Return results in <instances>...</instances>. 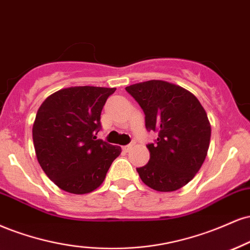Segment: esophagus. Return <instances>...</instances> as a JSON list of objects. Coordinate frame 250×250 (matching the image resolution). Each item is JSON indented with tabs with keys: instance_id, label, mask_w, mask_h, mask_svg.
<instances>
[{
	"instance_id": "obj_1",
	"label": "esophagus",
	"mask_w": 250,
	"mask_h": 250,
	"mask_svg": "<svg viewBox=\"0 0 250 250\" xmlns=\"http://www.w3.org/2000/svg\"><path fill=\"white\" fill-rule=\"evenodd\" d=\"M132 146H133V143L128 144V145L123 146V151H124V152H128V151H130V149L132 148Z\"/></svg>"
}]
</instances>
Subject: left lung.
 Returning a JSON list of instances; mask_svg holds the SVG:
<instances>
[{
    "label": "left lung",
    "instance_id": "1",
    "mask_svg": "<svg viewBox=\"0 0 250 250\" xmlns=\"http://www.w3.org/2000/svg\"><path fill=\"white\" fill-rule=\"evenodd\" d=\"M145 113L149 161L137 168L143 183L158 192H173L195 177L206 159L210 124L198 98L179 85L147 81L125 87Z\"/></svg>",
    "mask_w": 250,
    "mask_h": 250
}]
</instances>
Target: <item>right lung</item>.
<instances>
[{"label": "right lung", "instance_id": "add662e5", "mask_svg": "<svg viewBox=\"0 0 250 250\" xmlns=\"http://www.w3.org/2000/svg\"><path fill=\"white\" fill-rule=\"evenodd\" d=\"M116 87L72 86L52 93L38 108L32 140L41 167L56 186L72 194L90 193L103 184L122 152L96 134L101 113Z\"/></svg>", "mask_w": 250, "mask_h": 250}]
</instances>
